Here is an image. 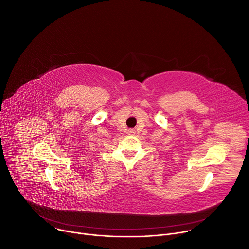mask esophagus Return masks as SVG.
<instances>
[{"instance_id": "esophagus-1", "label": "esophagus", "mask_w": 249, "mask_h": 249, "mask_svg": "<svg viewBox=\"0 0 249 249\" xmlns=\"http://www.w3.org/2000/svg\"><path fill=\"white\" fill-rule=\"evenodd\" d=\"M129 134H132V135H133V134H135V131H134V130H130V131H129Z\"/></svg>"}]
</instances>
